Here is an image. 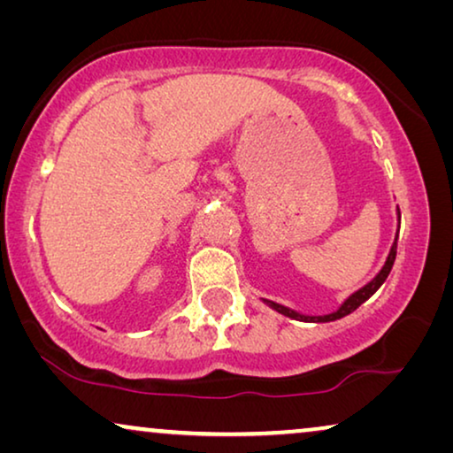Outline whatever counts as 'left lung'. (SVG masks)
<instances>
[{"instance_id":"1","label":"left lung","mask_w":453,"mask_h":453,"mask_svg":"<svg viewBox=\"0 0 453 453\" xmlns=\"http://www.w3.org/2000/svg\"><path fill=\"white\" fill-rule=\"evenodd\" d=\"M395 247H398V239H395V243H394V247H392V251H389V256H388V262H386V265H383V268H381L380 274H377V276L373 278V280H371V282L367 284V287H363L361 290H357L355 295L349 296V299L344 301V305L340 307L336 313H330V315H319V318H307V315H299V313L290 311V309L282 307V305H278V303H272V301H265V303H268V305L274 307L278 313L288 315V318H293V319H301V321H334V319L344 318V315H349V313L355 311V309L361 307L363 303L367 301L369 296L373 295L375 290L380 288L383 282H386V278L389 276V272H392V265H394V262H395Z\"/></svg>"}]
</instances>
